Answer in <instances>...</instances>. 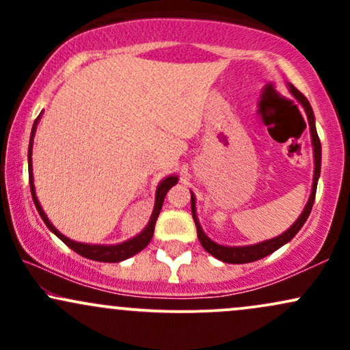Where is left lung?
Returning a JSON list of instances; mask_svg holds the SVG:
<instances>
[{
	"label": "left lung",
	"mask_w": 350,
	"mask_h": 350,
	"mask_svg": "<svg viewBox=\"0 0 350 350\" xmlns=\"http://www.w3.org/2000/svg\"><path fill=\"white\" fill-rule=\"evenodd\" d=\"M291 94L295 95L296 98L299 100L301 105L304 107L308 115V122H309V131H311V138H312V148H314V179H312V191H311V198H309L306 207H304L303 214L299 215V219L296 220L293 226L288 228L284 234H281L276 239L267 240V242L262 243H256V245H250V247H224V245H219L215 242H212L208 237L204 234L202 228H200L199 222H198V217H196V200L191 196V207H192V219H194L196 227H198V237H199V242L204 247V250L211 253L212 256L215 258L222 260L226 263H250V262H256V260L263 258V256L270 255L275 250H278L280 247H283L284 243H288L290 240L299 232V228L304 226L306 222L309 212H311L312 204H314V198H316V187H317V178H319V172H321V142H319V136H317L316 131V124H314V113H312V108L309 105L308 98L304 97L303 94L298 90L296 87L290 85Z\"/></svg>",
	"instance_id": "obj_1"
}]
</instances>
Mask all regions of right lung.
<instances>
[{
    "label": "right lung",
    "mask_w": 350,
    "mask_h": 350,
    "mask_svg": "<svg viewBox=\"0 0 350 350\" xmlns=\"http://www.w3.org/2000/svg\"><path fill=\"white\" fill-rule=\"evenodd\" d=\"M39 118H36V122L33 124V131H31V139H29V151H27V159H29V184H31V194H33V200H34V206L38 208L39 215L42 217L44 224H46L47 227L51 228L52 232H54L55 235L59 237L60 240H62L64 243L67 245V247L72 248L74 252H77L79 255L85 256V258H90V260H95V262H105V263H116V262H122V260H126L130 258V256L136 255L138 252H142L144 247H146L148 243L151 242L152 239V234H154V226H156V220H158V215H159V211H161L163 207V202H164V198H166L167 191L174 186L176 183H178V178L176 176H170V178H166L164 180H161V184H159L158 189H156V200H154V208H152V214H151V219H150V224H148L146 228L139 234L138 237H135V239L128 240V242L124 243H120V245H87V243H79V242H74V240H69L67 237H64L60 232L55 228L52 224L49 222V219H47V215L44 214L41 204H39L38 198H36V192H34V183H33V172H31V154H33V136H34V131H36V123H38Z\"/></svg>",
    "instance_id": "obj_1"
}]
</instances>
